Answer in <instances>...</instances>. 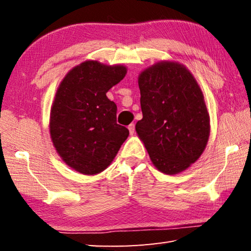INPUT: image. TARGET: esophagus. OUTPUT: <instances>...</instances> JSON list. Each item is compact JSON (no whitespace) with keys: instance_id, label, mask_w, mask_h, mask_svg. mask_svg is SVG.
I'll return each mask as SVG.
<instances>
[{"instance_id":"esophagus-1","label":"esophagus","mask_w":251,"mask_h":251,"mask_svg":"<svg viewBox=\"0 0 251 251\" xmlns=\"http://www.w3.org/2000/svg\"><path fill=\"white\" fill-rule=\"evenodd\" d=\"M128 130H129L130 135H133V134H134V131H135V124H130V125H128Z\"/></svg>"}]
</instances>
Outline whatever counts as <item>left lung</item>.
<instances>
[{"instance_id":"left-lung-1","label":"left lung","mask_w":251,"mask_h":251,"mask_svg":"<svg viewBox=\"0 0 251 251\" xmlns=\"http://www.w3.org/2000/svg\"><path fill=\"white\" fill-rule=\"evenodd\" d=\"M143 118L136 131L152 164L167 175L194 164L209 138L202 92L184 65L160 62L138 77Z\"/></svg>"}]
</instances>
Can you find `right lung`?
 I'll use <instances>...</instances> for the list:
<instances>
[{
    "label": "right lung",
    "mask_w": 251,
    "mask_h": 251,
    "mask_svg": "<svg viewBox=\"0 0 251 251\" xmlns=\"http://www.w3.org/2000/svg\"><path fill=\"white\" fill-rule=\"evenodd\" d=\"M125 75L123 65L86 61L59 84L50 109V137L58 155L76 172H103L128 137V129L116 122V104L106 96Z\"/></svg>",
    "instance_id": "1"
}]
</instances>
